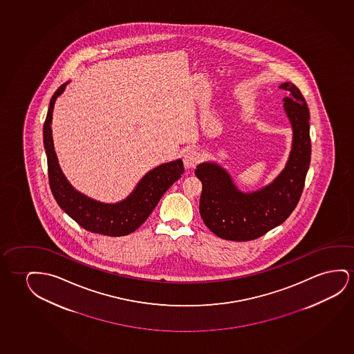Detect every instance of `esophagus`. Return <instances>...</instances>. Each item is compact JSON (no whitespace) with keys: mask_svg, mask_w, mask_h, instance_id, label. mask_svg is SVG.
Wrapping results in <instances>:
<instances>
[{"mask_svg":"<svg viewBox=\"0 0 354 354\" xmlns=\"http://www.w3.org/2000/svg\"><path fill=\"white\" fill-rule=\"evenodd\" d=\"M200 160H201V155L196 150H187L183 156L185 169H194L196 164H199Z\"/></svg>","mask_w":354,"mask_h":354,"instance_id":"obj_1","label":"esophagus"}]
</instances>
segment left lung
<instances>
[{"label": "left lung", "mask_w": 354, "mask_h": 354, "mask_svg": "<svg viewBox=\"0 0 354 354\" xmlns=\"http://www.w3.org/2000/svg\"><path fill=\"white\" fill-rule=\"evenodd\" d=\"M279 88L289 93L283 102L292 127V145L284 169L272 183L254 192H241L217 162H201L195 169L203 183L200 216L222 239H257L283 223L299 204L310 162L309 110L294 84L284 82Z\"/></svg>", "instance_id": "8db88e82"}]
</instances>
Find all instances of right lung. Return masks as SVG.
<instances>
[{"mask_svg":"<svg viewBox=\"0 0 354 354\" xmlns=\"http://www.w3.org/2000/svg\"><path fill=\"white\" fill-rule=\"evenodd\" d=\"M68 84H63L52 95L44 124V145L52 194L60 209L86 230L108 236L131 234L145 223L166 190L180 180L185 172L183 161L174 160L150 169L126 199L115 204L100 203L77 192L66 180L58 164L50 127L55 100L64 92Z\"/></svg>","mask_w":354,"mask_h":354,"instance_id":"1","label":"right lung"}]
</instances>
